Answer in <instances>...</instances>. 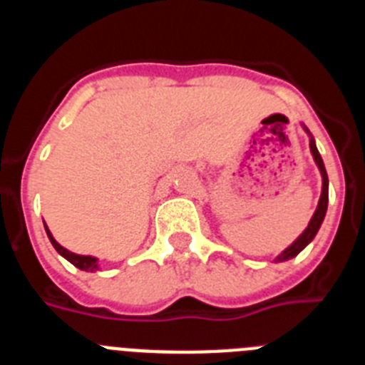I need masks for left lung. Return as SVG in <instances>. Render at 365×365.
<instances>
[{
  "mask_svg": "<svg viewBox=\"0 0 365 365\" xmlns=\"http://www.w3.org/2000/svg\"><path fill=\"white\" fill-rule=\"evenodd\" d=\"M304 130H307L308 135H310V130H308L307 127H304ZM310 151H312L314 160H316L317 168H319V171H322V177H323L322 197H319V203H317L316 212H314L312 220H310V223H308V227L304 229L303 235L299 236L294 244L289 245L288 249H284V251H282V253L277 257V262H284V260H289V258L297 257V255L301 253V251H303V249L310 244V242H312L314 236L317 235V230H319V227H322V223H323V217H325V214H327V205H329V177H327L325 164H323L322 155H319V151H317L314 138H310Z\"/></svg>",
  "mask_w": 365,
  "mask_h": 365,
  "instance_id": "1",
  "label": "left lung"
}]
</instances>
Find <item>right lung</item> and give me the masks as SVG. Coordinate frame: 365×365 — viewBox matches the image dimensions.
I'll return each instance as SVG.
<instances>
[{
  "instance_id": "right-lung-1",
  "label": "right lung",
  "mask_w": 365,
  "mask_h": 365,
  "mask_svg": "<svg viewBox=\"0 0 365 365\" xmlns=\"http://www.w3.org/2000/svg\"><path fill=\"white\" fill-rule=\"evenodd\" d=\"M43 227H46V223H43ZM46 232H48V238H49V242H51V244H53V247L57 249L58 255H62V257L66 258L68 262H71L76 267L83 269V272H98V269H99L98 258H96V257H86V255L71 253V251H68V249L62 247V245L58 244L57 240L53 238L48 227H46Z\"/></svg>"
}]
</instances>
